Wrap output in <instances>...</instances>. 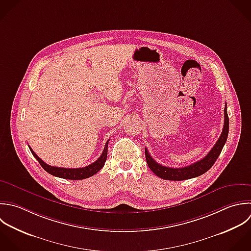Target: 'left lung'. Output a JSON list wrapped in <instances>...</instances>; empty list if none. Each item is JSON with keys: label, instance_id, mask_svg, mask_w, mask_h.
<instances>
[{"label": "left lung", "instance_id": "obj_1", "mask_svg": "<svg viewBox=\"0 0 251 251\" xmlns=\"http://www.w3.org/2000/svg\"><path fill=\"white\" fill-rule=\"evenodd\" d=\"M228 134H229V117H228V113H227V104H226L225 109H224V127H223L222 134L219 137L216 144L214 145V147L208 152V154L206 156H204L202 159L197 161L196 163H193L192 165L182 167V168L166 167V166H163V165L157 163L151 156L148 150L145 149L147 163H148L150 169L157 177L164 179V180L184 181V180L199 177V176L204 174L206 171H208L213 166L216 159L220 155L224 145L226 144Z\"/></svg>", "mask_w": 251, "mask_h": 251}]
</instances>
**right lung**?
<instances>
[{"instance_id":"1","label":"right lung","mask_w":251,"mask_h":251,"mask_svg":"<svg viewBox=\"0 0 251 251\" xmlns=\"http://www.w3.org/2000/svg\"><path fill=\"white\" fill-rule=\"evenodd\" d=\"M108 142L109 140H107L103 151L101 153V155L98 158V160H96L94 163L86 166V167H82V168H61V167H54V166H50L47 163H45L33 151L32 149L29 147L32 154L34 155V157L38 160V162L41 164V166L44 168V170H46L49 174L58 177V178H62V179H67V180H83V179H87L89 177L94 176L96 173H98L104 165L106 157H107V147H108Z\"/></svg>"}]
</instances>
